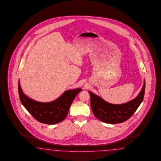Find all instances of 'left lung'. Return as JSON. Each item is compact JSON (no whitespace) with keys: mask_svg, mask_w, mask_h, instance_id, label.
I'll use <instances>...</instances> for the list:
<instances>
[{"mask_svg":"<svg viewBox=\"0 0 161 161\" xmlns=\"http://www.w3.org/2000/svg\"><path fill=\"white\" fill-rule=\"evenodd\" d=\"M145 87L144 80L142 88L138 96L130 101L122 104L109 103L89 91L90 105L93 114L99 120L107 123L116 124L125 122L133 115L142 103L144 96Z\"/></svg>","mask_w":161,"mask_h":161,"instance_id":"obj_1","label":"left lung"}]
</instances>
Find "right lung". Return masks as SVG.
Segmentation results:
<instances>
[{"label": "right lung", "mask_w": 161, "mask_h": 161, "mask_svg": "<svg viewBox=\"0 0 161 161\" xmlns=\"http://www.w3.org/2000/svg\"><path fill=\"white\" fill-rule=\"evenodd\" d=\"M81 90V89L66 90L53 101L41 103L27 97L19 81V93L23 105L36 120L48 125L56 124L64 120L73 100Z\"/></svg>", "instance_id": "1"}]
</instances>
